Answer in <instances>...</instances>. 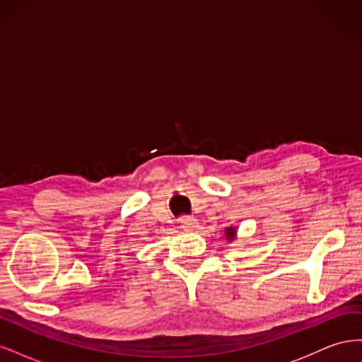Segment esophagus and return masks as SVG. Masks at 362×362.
<instances>
[{
	"mask_svg": "<svg viewBox=\"0 0 362 362\" xmlns=\"http://www.w3.org/2000/svg\"><path fill=\"white\" fill-rule=\"evenodd\" d=\"M180 223H181V228L185 229V231H193V229L199 226L198 221H196V218H193V217H190V216H182L180 218Z\"/></svg>",
	"mask_w": 362,
	"mask_h": 362,
	"instance_id": "34e87169",
	"label": "esophagus"
}]
</instances>
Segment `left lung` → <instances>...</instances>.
<instances>
[{"mask_svg": "<svg viewBox=\"0 0 362 362\" xmlns=\"http://www.w3.org/2000/svg\"><path fill=\"white\" fill-rule=\"evenodd\" d=\"M225 237H226V240H228L229 243H233L234 240L237 238V228H234V226L225 228Z\"/></svg>", "mask_w": 362, "mask_h": 362, "instance_id": "8db88e82", "label": "left lung"}]
</instances>
